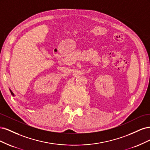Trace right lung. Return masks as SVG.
<instances>
[{"mask_svg": "<svg viewBox=\"0 0 150 150\" xmlns=\"http://www.w3.org/2000/svg\"><path fill=\"white\" fill-rule=\"evenodd\" d=\"M10 91H11V94L12 95V96H15V94H13V93L12 91H11V89H10Z\"/></svg>", "mask_w": 150, "mask_h": 150, "instance_id": "obj_1", "label": "right lung"}]
</instances>
